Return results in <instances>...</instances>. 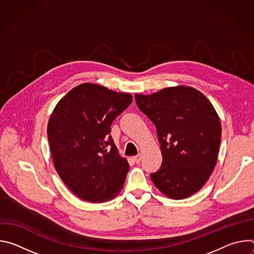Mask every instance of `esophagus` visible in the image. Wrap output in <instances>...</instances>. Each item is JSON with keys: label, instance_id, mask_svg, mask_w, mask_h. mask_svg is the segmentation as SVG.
Masks as SVG:
<instances>
[{"label": "esophagus", "instance_id": "obj_1", "mask_svg": "<svg viewBox=\"0 0 254 254\" xmlns=\"http://www.w3.org/2000/svg\"><path fill=\"white\" fill-rule=\"evenodd\" d=\"M140 159H141V156H140V155H136V156L133 157V161H134L136 164H138V163L140 162Z\"/></svg>", "mask_w": 254, "mask_h": 254}]
</instances>
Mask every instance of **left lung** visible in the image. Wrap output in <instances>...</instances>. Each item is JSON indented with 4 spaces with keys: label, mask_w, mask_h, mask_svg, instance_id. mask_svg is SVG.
Masks as SVG:
<instances>
[{
    "label": "left lung",
    "mask_w": 254,
    "mask_h": 254,
    "mask_svg": "<svg viewBox=\"0 0 254 254\" xmlns=\"http://www.w3.org/2000/svg\"><path fill=\"white\" fill-rule=\"evenodd\" d=\"M139 111L157 128L163 156L151 174L166 196L185 199L207 182L218 158L221 124L215 108L199 90L189 86L164 88L150 95L135 93Z\"/></svg>",
    "instance_id": "obj_1"
}]
</instances>
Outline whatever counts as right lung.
Instances as JSON below:
<instances>
[{"mask_svg": "<svg viewBox=\"0 0 254 254\" xmlns=\"http://www.w3.org/2000/svg\"><path fill=\"white\" fill-rule=\"evenodd\" d=\"M132 101L129 93L83 83L55 106L47 135L54 167L64 184L88 202H105L122 190L129 165L110 134Z\"/></svg>", "mask_w": 254, "mask_h": 254, "instance_id": "1", "label": "right lung"}]
</instances>
